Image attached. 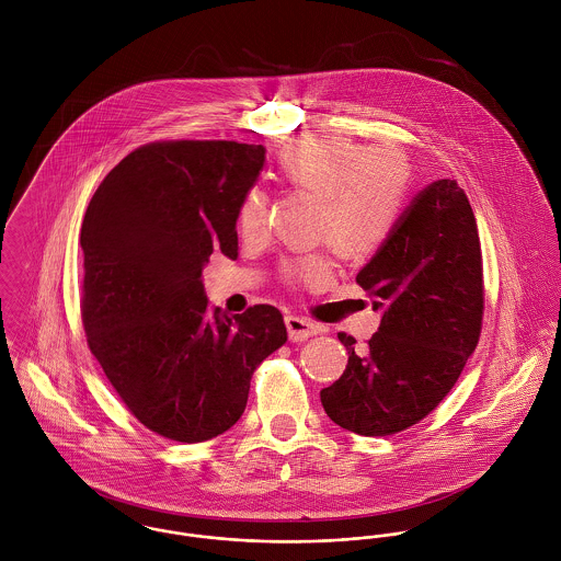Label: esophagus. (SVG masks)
<instances>
[{
	"label": "esophagus",
	"mask_w": 561,
	"mask_h": 561,
	"mask_svg": "<svg viewBox=\"0 0 561 561\" xmlns=\"http://www.w3.org/2000/svg\"><path fill=\"white\" fill-rule=\"evenodd\" d=\"M285 325H287V332H289L291 341H305V339L320 332V325H316L313 321L305 320L300 316H287Z\"/></svg>",
	"instance_id": "obj_1"
}]
</instances>
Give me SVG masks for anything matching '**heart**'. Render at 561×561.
<instances>
[{
  "label": "heart",
  "mask_w": 561,
  "mask_h": 561,
  "mask_svg": "<svg viewBox=\"0 0 561 561\" xmlns=\"http://www.w3.org/2000/svg\"><path fill=\"white\" fill-rule=\"evenodd\" d=\"M278 176L320 201L316 238L328 241L345 261H367L391 240L400 222L408 165L400 153L367 149L336 136H305L276 158ZM263 190L243 194L238 214L241 233L256 236L265 227ZM332 265L323 254H309L283 265L291 283H323Z\"/></svg>",
  "instance_id": "1"
}]
</instances>
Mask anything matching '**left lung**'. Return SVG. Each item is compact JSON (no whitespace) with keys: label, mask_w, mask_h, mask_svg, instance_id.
Wrapping results in <instances>:
<instances>
[{"label":"left lung","mask_w":561,"mask_h":561,"mask_svg":"<svg viewBox=\"0 0 561 561\" xmlns=\"http://www.w3.org/2000/svg\"><path fill=\"white\" fill-rule=\"evenodd\" d=\"M356 283L382 320L365 350L339 334L350 358L321 405L354 434L389 436L440 403L480 341V236L465 190L451 179L421 190Z\"/></svg>","instance_id":"8db88e82"}]
</instances>
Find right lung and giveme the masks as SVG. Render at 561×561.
<instances>
[{
	"mask_svg": "<svg viewBox=\"0 0 561 561\" xmlns=\"http://www.w3.org/2000/svg\"><path fill=\"white\" fill-rule=\"evenodd\" d=\"M263 163L261 145H147L110 170L85 209L90 352L131 414L170 440L233 427L254 369L287 341L276 307L227 316L203 287L214 250L238 256L241 198Z\"/></svg>",
	"mask_w": 561,
	"mask_h": 561,
	"instance_id": "add662e5",
	"label": "right lung"
}]
</instances>
